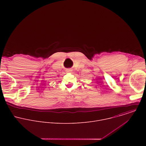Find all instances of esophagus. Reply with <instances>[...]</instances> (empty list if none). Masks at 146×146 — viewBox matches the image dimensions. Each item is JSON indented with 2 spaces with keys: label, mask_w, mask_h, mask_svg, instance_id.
<instances>
[{
  "label": "esophagus",
  "mask_w": 146,
  "mask_h": 146,
  "mask_svg": "<svg viewBox=\"0 0 146 146\" xmlns=\"http://www.w3.org/2000/svg\"><path fill=\"white\" fill-rule=\"evenodd\" d=\"M72 71V70L71 69H68L66 70V72H71Z\"/></svg>",
  "instance_id": "1"
}]
</instances>
